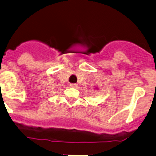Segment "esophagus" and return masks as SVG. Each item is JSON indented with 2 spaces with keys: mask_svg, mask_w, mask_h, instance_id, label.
<instances>
[{
  "mask_svg": "<svg viewBox=\"0 0 156 156\" xmlns=\"http://www.w3.org/2000/svg\"><path fill=\"white\" fill-rule=\"evenodd\" d=\"M69 87H72V88H76L77 87V84L76 83H70L69 84Z\"/></svg>",
  "mask_w": 156,
  "mask_h": 156,
  "instance_id": "34e87169",
  "label": "esophagus"
}]
</instances>
